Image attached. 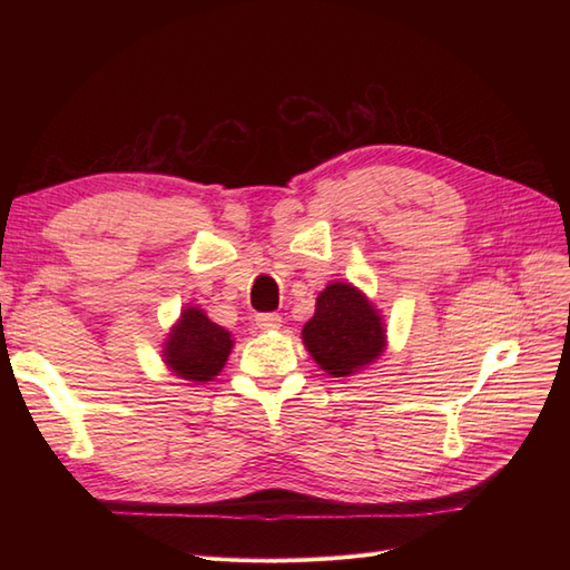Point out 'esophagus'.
Instances as JSON below:
<instances>
[{
    "instance_id": "1",
    "label": "esophagus",
    "mask_w": 570,
    "mask_h": 570,
    "mask_svg": "<svg viewBox=\"0 0 570 570\" xmlns=\"http://www.w3.org/2000/svg\"><path fill=\"white\" fill-rule=\"evenodd\" d=\"M283 318L278 314H258L256 316V327L258 331H281Z\"/></svg>"
}]
</instances>
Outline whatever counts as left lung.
I'll list each match as a JSON object with an SVG mask.
<instances>
[{"instance_id": "1", "label": "left lung", "mask_w": 570, "mask_h": 570, "mask_svg": "<svg viewBox=\"0 0 570 570\" xmlns=\"http://www.w3.org/2000/svg\"><path fill=\"white\" fill-rule=\"evenodd\" d=\"M306 352L331 377L366 371L387 347L381 308L352 283H331L316 297V312L302 327Z\"/></svg>"}]
</instances>
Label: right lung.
<instances>
[{
    "instance_id": "right-lung-1",
    "label": "right lung",
    "mask_w": 570,
    "mask_h": 570,
    "mask_svg": "<svg viewBox=\"0 0 570 570\" xmlns=\"http://www.w3.org/2000/svg\"><path fill=\"white\" fill-rule=\"evenodd\" d=\"M164 366L193 385L212 383L235 347L226 327L214 323L199 306H185L161 344Z\"/></svg>"
}]
</instances>
